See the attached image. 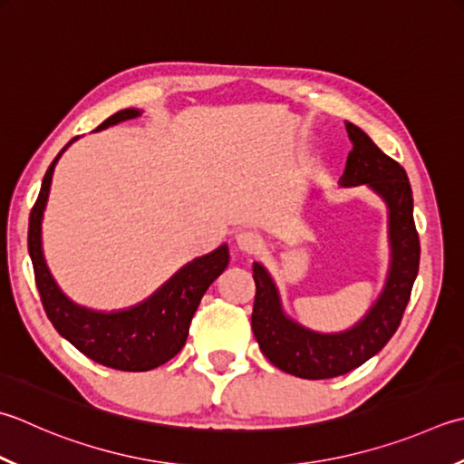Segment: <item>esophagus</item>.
I'll use <instances>...</instances> for the list:
<instances>
[{
    "instance_id": "1",
    "label": "esophagus",
    "mask_w": 464,
    "mask_h": 464,
    "mask_svg": "<svg viewBox=\"0 0 464 464\" xmlns=\"http://www.w3.org/2000/svg\"><path fill=\"white\" fill-rule=\"evenodd\" d=\"M235 245H237V249L241 253H256L261 243H259V237L256 233L241 231V233H237V237H235Z\"/></svg>"
}]
</instances>
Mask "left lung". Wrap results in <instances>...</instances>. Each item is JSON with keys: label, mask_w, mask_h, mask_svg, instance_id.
Instances as JSON below:
<instances>
[{"label": "left lung", "mask_w": 464, "mask_h": 464, "mask_svg": "<svg viewBox=\"0 0 464 464\" xmlns=\"http://www.w3.org/2000/svg\"><path fill=\"white\" fill-rule=\"evenodd\" d=\"M352 142L342 188L366 185L388 208L390 266L384 287L370 310L348 330L317 332L289 317L277 284L263 263H253L256 304L251 328L261 352L279 370L305 380L348 374L382 350L401 325L419 276L420 243L414 227L412 188L406 170L380 150L356 124L346 122Z\"/></svg>", "instance_id": "1"}]
</instances>
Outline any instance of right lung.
I'll return each instance as SVG.
<instances>
[{"label":"right lung","mask_w":464,"mask_h":464,"mask_svg":"<svg viewBox=\"0 0 464 464\" xmlns=\"http://www.w3.org/2000/svg\"><path fill=\"white\" fill-rule=\"evenodd\" d=\"M140 114V108H124V111H118L111 118H106L96 130L132 121ZM74 140H78V136L58 152L50 169L45 170L38 201L30 213L27 249H30L35 285H38L44 310L62 338H66L72 346L98 364L124 372H147L159 368L183 350L190 320L201 304V297L208 285L229 266V247L223 243L207 256L188 261L157 292L136 305L124 307V310L102 312L72 302L62 292L48 263H45L42 247V221L45 203L50 197L53 169H56V162L63 150Z\"/></svg>","instance_id":"1"}]
</instances>
